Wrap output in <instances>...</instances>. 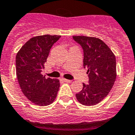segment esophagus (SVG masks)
<instances>
[{"instance_id":"obj_1","label":"esophagus","mask_w":135,"mask_h":135,"mask_svg":"<svg viewBox=\"0 0 135 135\" xmlns=\"http://www.w3.org/2000/svg\"><path fill=\"white\" fill-rule=\"evenodd\" d=\"M62 81H63L64 82H65V83H71V80L66 79H64V78L62 79Z\"/></svg>"}]
</instances>
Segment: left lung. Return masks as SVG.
<instances>
[{"instance_id": "left-lung-1", "label": "left lung", "mask_w": 135, "mask_h": 135, "mask_svg": "<svg viewBox=\"0 0 135 135\" xmlns=\"http://www.w3.org/2000/svg\"><path fill=\"white\" fill-rule=\"evenodd\" d=\"M83 50V67L87 69L89 85L76 94L77 100L85 106H94L108 94L116 79V60L110 48L95 37L73 36Z\"/></svg>"}]
</instances>
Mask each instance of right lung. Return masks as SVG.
<instances>
[{
  "label": "right lung",
  "mask_w": 135,
  "mask_h": 135,
  "mask_svg": "<svg viewBox=\"0 0 135 135\" xmlns=\"http://www.w3.org/2000/svg\"><path fill=\"white\" fill-rule=\"evenodd\" d=\"M60 35L37 36L30 38L17 53L16 67L18 83L24 95L35 104L45 106L56 98L60 81L41 74L50 49Z\"/></svg>",
  "instance_id": "obj_1"
}]
</instances>
